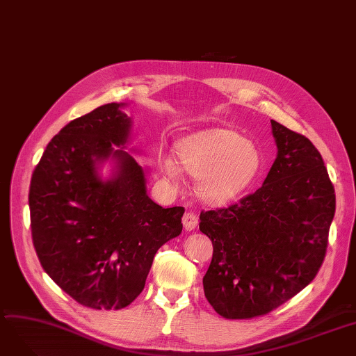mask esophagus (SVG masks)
Returning <instances> with one entry per match:
<instances>
[{
  "mask_svg": "<svg viewBox=\"0 0 356 356\" xmlns=\"http://www.w3.org/2000/svg\"><path fill=\"white\" fill-rule=\"evenodd\" d=\"M182 225H184V229L187 232H191L197 227L198 225V217L194 214V213H185L184 217H182Z\"/></svg>",
  "mask_w": 356,
  "mask_h": 356,
  "instance_id": "esophagus-1",
  "label": "esophagus"
}]
</instances>
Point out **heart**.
Wrapping results in <instances>:
<instances>
[{
    "label": "heart",
    "mask_w": 356,
    "mask_h": 356,
    "mask_svg": "<svg viewBox=\"0 0 356 356\" xmlns=\"http://www.w3.org/2000/svg\"><path fill=\"white\" fill-rule=\"evenodd\" d=\"M175 154L178 162L166 154L158 158L163 178L178 185L182 169L197 178V195L210 204H222L243 193L262 165L257 145L227 129L188 134L177 142Z\"/></svg>",
    "instance_id": "1"
}]
</instances>
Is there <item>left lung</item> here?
Masks as SVG:
<instances>
[{
	"label": "left lung",
	"mask_w": 356,
	"mask_h": 356,
	"mask_svg": "<svg viewBox=\"0 0 356 356\" xmlns=\"http://www.w3.org/2000/svg\"><path fill=\"white\" fill-rule=\"evenodd\" d=\"M270 129L277 158L262 187L200 216L214 249L204 294L226 318L277 309L313 281L326 255L336 197L323 158L302 134L275 120Z\"/></svg>",
	"instance_id": "8db88e82"
}]
</instances>
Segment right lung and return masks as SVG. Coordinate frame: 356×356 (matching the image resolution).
<instances>
[{
	"label": "right lung",
	"instance_id": "1",
	"mask_svg": "<svg viewBox=\"0 0 356 356\" xmlns=\"http://www.w3.org/2000/svg\"><path fill=\"white\" fill-rule=\"evenodd\" d=\"M126 106L104 104L67 123L46 146L30 182L31 236L43 269L95 310L129 306L158 249L182 232L184 207L152 201L149 168L126 150Z\"/></svg>",
	"mask_w": 356,
	"mask_h": 356
}]
</instances>
